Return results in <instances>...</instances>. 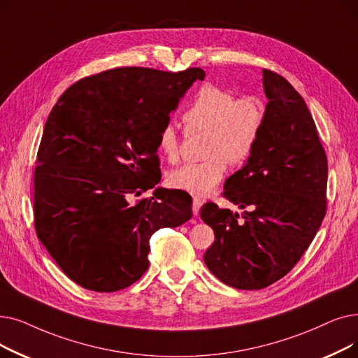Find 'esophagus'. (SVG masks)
<instances>
[{
    "mask_svg": "<svg viewBox=\"0 0 358 358\" xmlns=\"http://www.w3.org/2000/svg\"><path fill=\"white\" fill-rule=\"evenodd\" d=\"M201 203H203V201H201L200 199H197V197H194V199H193L192 209H193V215H194V216H197V215H199L200 208H201Z\"/></svg>",
    "mask_w": 358,
    "mask_h": 358,
    "instance_id": "1",
    "label": "esophagus"
}]
</instances>
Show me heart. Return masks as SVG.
I'll return each instance as SVG.
<instances>
[{
    "mask_svg": "<svg viewBox=\"0 0 358 358\" xmlns=\"http://www.w3.org/2000/svg\"><path fill=\"white\" fill-rule=\"evenodd\" d=\"M189 131L208 133L203 157L206 161L187 164L169 174L174 189L203 197L210 194L231 166L244 165L253 155L266 121V108L255 96L238 98L228 89L201 86L182 114ZM158 150L168 162L180 159V137L173 124L158 133Z\"/></svg>",
    "mask_w": 358,
    "mask_h": 358,
    "instance_id": "heart-1",
    "label": "heart"
}]
</instances>
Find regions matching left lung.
Wrapping results in <instances>:
<instances>
[{"label":"left lung","mask_w":358,"mask_h":358,"mask_svg":"<svg viewBox=\"0 0 358 358\" xmlns=\"http://www.w3.org/2000/svg\"><path fill=\"white\" fill-rule=\"evenodd\" d=\"M269 99L259 143L222 196L241 215L203 205L201 221L215 241L203 260L224 284L262 289L285 276L313 241L326 215L328 159L300 93L275 71L263 70Z\"/></svg>","instance_id":"obj_1"}]
</instances>
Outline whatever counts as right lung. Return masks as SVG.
<instances>
[{
    "instance_id": "1",
    "label": "right lung",
    "mask_w": 358,
    "mask_h": 358,
    "mask_svg": "<svg viewBox=\"0 0 358 358\" xmlns=\"http://www.w3.org/2000/svg\"><path fill=\"white\" fill-rule=\"evenodd\" d=\"M201 69L121 67L80 79L45 122L34 177L36 236L71 281L127 288L149 268V240L192 217V197L157 189L158 133Z\"/></svg>"
}]
</instances>
